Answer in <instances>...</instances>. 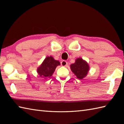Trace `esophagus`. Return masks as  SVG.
Listing matches in <instances>:
<instances>
[{
	"mask_svg": "<svg viewBox=\"0 0 124 124\" xmlns=\"http://www.w3.org/2000/svg\"><path fill=\"white\" fill-rule=\"evenodd\" d=\"M61 65H62V66H66V65H68V62L67 61H65L63 60L61 62Z\"/></svg>",
	"mask_w": 124,
	"mask_h": 124,
	"instance_id": "obj_1",
	"label": "esophagus"
}]
</instances>
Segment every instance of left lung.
<instances>
[{
	"mask_svg": "<svg viewBox=\"0 0 124 124\" xmlns=\"http://www.w3.org/2000/svg\"><path fill=\"white\" fill-rule=\"evenodd\" d=\"M70 69L79 79H82L85 77L89 70V67L85 61L81 58H78L75 63L70 65Z\"/></svg>",
	"mask_w": 124,
	"mask_h": 124,
	"instance_id": "8db88e82",
	"label": "left lung"
}]
</instances>
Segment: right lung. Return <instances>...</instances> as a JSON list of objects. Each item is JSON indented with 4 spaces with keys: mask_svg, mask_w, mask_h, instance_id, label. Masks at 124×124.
<instances>
[{
    "mask_svg": "<svg viewBox=\"0 0 124 124\" xmlns=\"http://www.w3.org/2000/svg\"><path fill=\"white\" fill-rule=\"evenodd\" d=\"M60 65L59 61L55 60L52 56H47L41 64L37 68V73L40 77L46 79L53 75L55 69Z\"/></svg>",
    "mask_w": 124,
    "mask_h": 124,
    "instance_id": "obj_1",
    "label": "right lung"
}]
</instances>
